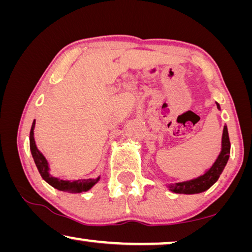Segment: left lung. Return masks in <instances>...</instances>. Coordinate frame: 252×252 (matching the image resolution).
<instances>
[{"instance_id":"left-lung-1","label":"left lung","mask_w":252,"mask_h":252,"mask_svg":"<svg viewBox=\"0 0 252 252\" xmlns=\"http://www.w3.org/2000/svg\"><path fill=\"white\" fill-rule=\"evenodd\" d=\"M217 105L220 109V105L218 103ZM230 148H231V143L229 139V132H227V127L225 126L224 129H223L221 154L219 155L217 161L213 163V166L211 167V168L207 170L204 175H202V176H199L195 179H191V181L170 184V185H168L169 189L173 190L174 193H178V194L202 193V191L209 189L210 187L218 181L220 175L222 174L223 169H224V167L230 157Z\"/></svg>"}]
</instances>
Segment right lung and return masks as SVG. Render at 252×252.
<instances>
[{"instance_id":"right-lung-1","label":"right lung","mask_w":252,"mask_h":252,"mask_svg":"<svg viewBox=\"0 0 252 252\" xmlns=\"http://www.w3.org/2000/svg\"><path fill=\"white\" fill-rule=\"evenodd\" d=\"M34 121L30 130V150H31V154H32L35 166H37L41 177L45 179L48 184H50L51 186L55 187V189L63 191H67V193H82V191H86L90 189H92V187L97 183L99 177L96 179H78V181L70 182V181H62V179H58L51 176L49 171H48L49 170V167H48V162L46 160V158L43 157L42 154L40 153V151L37 149V147H35V142L33 138V127L35 123Z\"/></svg>"}]
</instances>
